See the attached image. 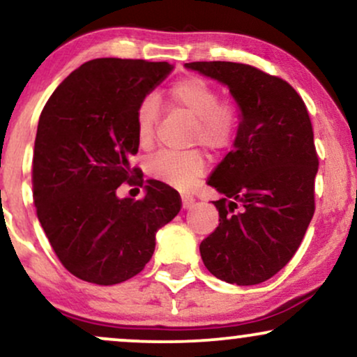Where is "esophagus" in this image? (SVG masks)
Returning a JSON list of instances; mask_svg holds the SVG:
<instances>
[{
  "instance_id": "obj_1",
  "label": "esophagus",
  "mask_w": 357,
  "mask_h": 357,
  "mask_svg": "<svg viewBox=\"0 0 357 357\" xmlns=\"http://www.w3.org/2000/svg\"><path fill=\"white\" fill-rule=\"evenodd\" d=\"M181 203H183V209H190L192 204H195V197L191 196H181Z\"/></svg>"
}]
</instances>
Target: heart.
Instances as JSON below:
<instances>
[{"label": "heart", "mask_w": 357, "mask_h": 357, "mask_svg": "<svg viewBox=\"0 0 357 357\" xmlns=\"http://www.w3.org/2000/svg\"><path fill=\"white\" fill-rule=\"evenodd\" d=\"M171 108L183 111L196 119L192 139L213 149L227 148L234 141L238 131V118L233 106L221 102V94L216 86L199 76H188L169 88L167 93ZM160 106L153 96L144 98L136 111L137 139L149 146L154 139ZM148 173L158 181H162L179 190H190L206 173V160L199 151L160 153L148 162Z\"/></svg>", "instance_id": "1"}]
</instances>
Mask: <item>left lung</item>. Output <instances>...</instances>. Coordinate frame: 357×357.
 <instances>
[{
  "label": "left lung",
  "mask_w": 357,
  "mask_h": 357,
  "mask_svg": "<svg viewBox=\"0 0 357 357\" xmlns=\"http://www.w3.org/2000/svg\"><path fill=\"white\" fill-rule=\"evenodd\" d=\"M229 88L239 108L233 149L208 184L220 226L201 243L208 271L221 281H268L298 251L314 214L317 154L306 105L284 79L229 61L186 63Z\"/></svg>",
  "instance_id": "1"
}]
</instances>
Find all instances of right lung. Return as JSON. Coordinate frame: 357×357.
<instances>
[{
    "instance_id": "add662e5",
    "label": "right lung",
    "mask_w": 357,
    "mask_h": 357,
    "mask_svg": "<svg viewBox=\"0 0 357 357\" xmlns=\"http://www.w3.org/2000/svg\"><path fill=\"white\" fill-rule=\"evenodd\" d=\"M173 64L98 58L81 64L43 108L33 156L38 220L61 264L100 286L126 281L151 259L156 233L181 209L178 191L130 166L136 111ZM146 183L139 202L123 182Z\"/></svg>"
}]
</instances>
